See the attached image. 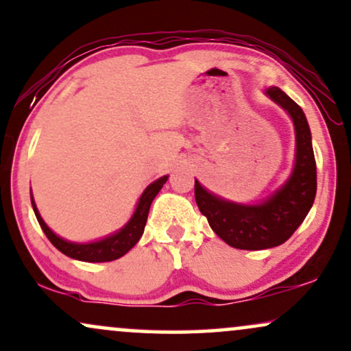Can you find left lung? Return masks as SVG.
Returning a JSON list of instances; mask_svg holds the SVG:
<instances>
[{
  "label": "left lung",
  "mask_w": 351,
  "mask_h": 351,
  "mask_svg": "<svg viewBox=\"0 0 351 351\" xmlns=\"http://www.w3.org/2000/svg\"><path fill=\"white\" fill-rule=\"evenodd\" d=\"M266 93L289 112L297 132V159L285 185L265 203L250 206L224 202L195 180V199L202 215L227 245L239 250H266L287 242L316 197V159L303 109L277 86L267 88Z\"/></svg>",
  "instance_id": "8db88e82"
}]
</instances>
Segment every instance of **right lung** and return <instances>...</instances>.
Returning a JSON list of instances; mask_svg holds the SVG:
<instances>
[{
  "label": "right lung",
  "instance_id": "1",
  "mask_svg": "<svg viewBox=\"0 0 351 351\" xmlns=\"http://www.w3.org/2000/svg\"><path fill=\"white\" fill-rule=\"evenodd\" d=\"M167 176L161 177L156 182H153L152 185L145 190L142 197H140V202L136 204V209L132 216L124 229L117 232V234L108 237V239L99 240V242H92V243H71L66 242V240L59 239V237L54 234V232L49 229V227L45 224L42 216L38 215V209H36L34 198H32V206H34L35 216L38 219V224L42 227L45 235L48 237V240L51 242L54 247H56L59 252L64 253L66 256L79 259V261H86V263H104V261H114V259L124 256V254L129 252L132 247H135V243L138 242L140 237L143 235L145 224H147L148 219V211L149 206H152L154 197H156L161 186L166 184Z\"/></svg>",
  "mask_w": 351,
  "mask_h": 351
}]
</instances>
